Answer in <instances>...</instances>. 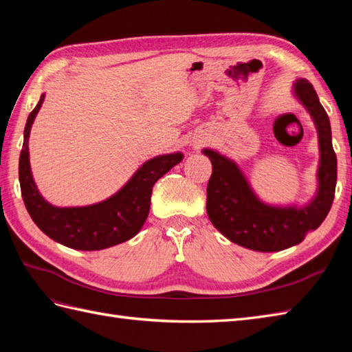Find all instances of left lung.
Masks as SVG:
<instances>
[{"label":"left lung","instance_id":"8db88e82","mask_svg":"<svg viewBox=\"0 0 352 352\" xmlns=\"http://www.w3.org/2000/svg\"><path fill=\"white\" fill-rule=\"evenodd\" d=\"M294 95L310 113L319 139L318 190L307 204L263 203L236 162L214 149H203L213 168L207 184L208 219L228 241L252 251L275 252L302 242L309 231L324 222L334 199L338 159L331 144L330 119L305 78L295 81Z\"/></svg>","mask_w":352,"mask_h":352}]
</instances>
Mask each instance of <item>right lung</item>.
<instances>
[{
	"instance_id": "right-lung-1",
	"label": "right lung",
	"mask_w": 352,
	"mask_h": 352,
	"mask_svg": "<svg viewBox=\"0 0 352 352\" xmlns=\"http://www.w3.org/2000/svg\"><path fill=\"white\" fill-rule=\"evenodd\" d=\"M43 100L45 94L28 115L19 155L21 193L27 212L45 234L72 250L98 251L126 242L139 233L148 218L153 186L184 155L170 153L145 162L115 195L101 203L85 207L52 206L36 188L28 154L30 130Z\"/></svg>"
}]
</instances>
